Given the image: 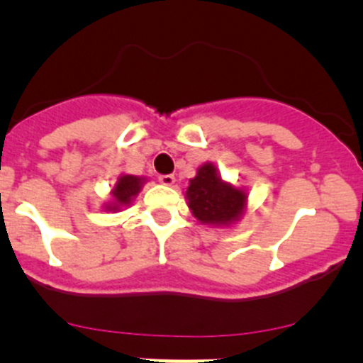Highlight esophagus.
<instances>
[{"label": "esophagus", "instance_id": "esophagus-1", "mask_svg": "<svg viewBox=\"0 0 363 363\" xmlns=\"http://www.w3.org/2000/svg\"><path fill=\"white\" fill-rule=\"evenodd\" d=\"M160 182L163 186H174V182H175V177L172 174H168V175H160Z\"/></svg>", "mask_w": 363, "mask_h": 363}]
</instances>
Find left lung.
I'll list each match as a JSON object with an SVG mask.
<instances>
[{
  "instance_id": "left-lung-1",
  "label": "left lung",
  "mask_w": 363,
  "mask_h": 363,
  "mask_svg": "<svg viewBox=\"0 0 363 363\" xmlns=\"http://www.w3.org/2000/svg\"><path fill=\"white\" fill-rule=\"evenodd\" d=\"M186 200L199 223L228 228L246 214L247 191L223 181L218 167L207 161L189 181Z\"/></svg>"
}]
</instances>
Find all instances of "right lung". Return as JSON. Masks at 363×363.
I'll use <instances>...</instances> for the list:
<instances>
[{"instance_id": "obj_1", "label": "right lung", "mask_w": 363, "mask_h": 363, "mask_svg": "<svg viewBox=\"0 0 363 363\" xmlns=\"http://www.w3.org/2000/svg\"><path fill=\"white\" fill-rule=\"evenodd\" d=\"M145 181H147V179L138 177V175H130V174L121 175L111 191L112 199L104 205L105 211L119 212L121 208L128 207V205L133 202L135 196L140 193L142 186L145 184Z\"/></svg>"}]
</instances>
